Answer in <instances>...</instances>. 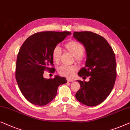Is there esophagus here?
Returning <instances> with one entry per match:
<instances>
[{
  "mask_svg": "<svg viewBox=\"0 0 130 130\" xmlns=\"http://www.w3.org/2000/svg\"><path fill=\"white\" fill-rule=\"evenodd\" d=\"M67 80L68 82H72L74 81V80L72 79H71V78H67Z\"/></svg>",
  "mask_w": 130,
  "mask_h": 130,
  "instance_id": "1",
  "label": "esophagus"
}]
</instances>
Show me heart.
<instances>
[{
	"mask_svg": "<svg viewBox=\"0 0 130 130\" xmlns=\"http://www.w3.org/2000/svg\"><path fill=\"white\" fill-rule=\"evenodd\" d=\"M65 49L75 56L78 62H81L84 59V52L85 47L79 42L76 41H69L64 45ZM62 55V49L58 46L54 47L52 51V58L53 61L56 63H59ZM78 70L77 67L74 65H62L58 68V72L62 75L67 77H72Z\"/></svg>",
	"mask_w": 130,
	"mask_h": 130,
	"instance_id": "heart-1",
	"label": "heart"
}]
</instances>
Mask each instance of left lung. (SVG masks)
<instances>
[{
	"label": "left lung",
	"instance_id": "1",
	"mask_svg": "<svg viewBox=\"0 0 130 130\" xmlns=\"http://www.w3.org/2000/svg\"><path fill=\"white\" fill-rule=\"evenodd\" d=\"M73 36L83 43L87 56L85 67L78 75L89 77L88 82L78 81L81 88L76 98L85 105H97L108 97L114 86L117 63L114 51L105 38L95 33L74 32Z\"/></svg>",
	"mask_w": 130,
	"mask_h": 130
}]
</instances>
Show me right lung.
Segmentation results:
<instances>
[{"mask_svg":"<svg viewBox=\"0 0 130 130\" xmlns=\"http://www.w3.org/2000/svg\"><path fill=\"white\" fill-rule=\"evenodd\" d=\"M69 32L47 31L34 34L26 39L18 54L15 76L22 94L34 105L43 106L57 94L60 85L67 83L59 75L54 78H43L45 71L54 72L52 51L63 41Z\"/></svg>","mask_w":130,"mask_h":130,"instance_id":"right-lung-1","label":"right lung"}]
</instances>
